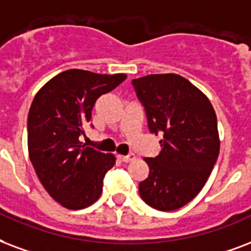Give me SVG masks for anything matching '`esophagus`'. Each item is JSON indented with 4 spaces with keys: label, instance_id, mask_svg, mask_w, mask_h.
I'll list each match as a JSON object with an SVG mask.
<instances>
[{
    "label": "esophagus",
    "instance_id": "34e87169",
    "mask_svg": "<svg viewBox=\"0 0 251 251\" xmlns=\"http://www.w3.org/2000/svg\"><path fill=\"white\" fill-rule=\"evenodd\" d=\"M118 158H119L122 162H131V161L135 160L136 156L133 154V153H129L128 156H118Z\"/></svg>",
    "mask_w": 251,
    "mask_h": 251
}]
</instances>
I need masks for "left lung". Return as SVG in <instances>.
Masks as SVG:
<instances>
[{
	"instance_id": "1",
	"label": "left lung",
	"mask_w": 251,
	"mask_h": 251,
	"mask_svg": "<svg viewBox=\"0 0 251 251\" xmlns=\"http://www.w3.org/2000/svg\"><path fill=\"white\" fill-rule=\"evenodd\" d=\"M152 133L162 132L161 152L144 158L149 176L140 196L158 211L191 201L211 176L220 152L216 112L207 95L179 75H149L132 79Z\"/></svg>"
}]
</instances>
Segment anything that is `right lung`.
I'll list each match as a JSON object with an SVG mask.
<instances>
[{"label":"right lung","mask_w":251,"mask_h":251,"mask_svg":"<svg viewBox=\"0 0 251 251\" xmlns=\"http://www.w3.org/2000/svg\"><path fill=\"white\" fill-rule=\"evenodd\" d=\"M127 75L82 69L61 72L36 93L27 119L28 156L46 191L68 209L86 208L99 199L103 176L115 156L79 141L95 100Z\"/></svg>","instance_id":"add662e5"}]
</instances>
